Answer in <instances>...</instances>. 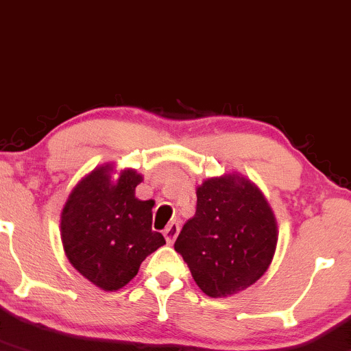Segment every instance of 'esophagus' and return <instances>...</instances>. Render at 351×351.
<instances>
[{"instance_id":"1","label":"esophagus","mask_w":351,"mask_h":351,"mask_svg":"<svg viewBox=\"0 0 351 351\" xmlns=\"http://www.w3.org/2000/svg\"><path fill=\"white\" fill-rule=\"evenodd\" d=\"M179 230H180V226H179V223H176V221H172V223L169 225L166 230H164V238H166L167 245H172V243L176 241L177 234H179Z\"/></svg>"}]
</instances>
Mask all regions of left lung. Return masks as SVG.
I'll use <instances>...</instances> for the list:
<instances>
[{
  "mask_svg": "<svg viewBox=\"0 0 351 351\" xmlns=\"http://www.w3.org/2000/svg\"><path fill=\"white\" fill-rule=\"evenodd\" d=\"M278 234L265 193L234 172L210 177L197 187V212L184 225L174 248L208 298H228L266 273Z\"/></svg>",
  "mask_w": 351,
  "mask_h": 351,
  "instance_id": "1",
  "label": "left lung"
}]
</instances>
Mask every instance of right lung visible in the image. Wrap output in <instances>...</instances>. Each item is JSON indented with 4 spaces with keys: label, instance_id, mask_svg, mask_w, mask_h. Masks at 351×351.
Instances as JSON below:
<instances>
[{
    "label": "right lung",
    "instance_id": "right-lung-1",
    "mask_svg": "<svg viewBox=\"0 0 351 351\" xmlns=\"http://www.w3.org/2000/svg\"><path fill=\"white\" fill-rule=\"evenodd\" d=\"M117 177L114 178V174ZM143 176L101 164L78 180L60 213V238L70 265L103 291H118L138 274L147 254L166 245L152 232V200H139Z\"/></svg>",
    "mask_w": 351,
    "mask_h": 351
}]
</instances>
